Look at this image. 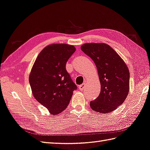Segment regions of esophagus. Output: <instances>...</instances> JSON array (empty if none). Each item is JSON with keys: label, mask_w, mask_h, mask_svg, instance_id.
Masks as SVG:
<instances>
[{"label": "esophagus", "mask_w": 150, "mask_h": 150, "mask_svg": "<svg viewBox=\"0 0 150 150\" xmlns=\"http://www.w3.org/2000/svg\"><path fill=\"white\" fill-rule=\"evenodd\" d=\"M86 89V83H82V84L79 86V89L81 90V91H83Z\"/></svg>", "instance_id": "34e87169"}]
</instances>
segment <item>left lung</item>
<instances>
[{
	"mask_svg": "<svg viewBox=\"0 0 150 150\" xmlns=\"http://www.w3.org/2000/svg\"><path fill=\"white\" fill-rule=\"evenodd\" d=\"M81 50L95 63L101 84L100 95L90 102V107L102 114L112 112L124 102L129 91L127 66L107 44L86 43L82 45Z\"/></svg>",
	"mask_w": 150,
	"mask_h": 150,
	"instance_id": "left-lung-1",
	"label": "left lung"
}]
</instances>
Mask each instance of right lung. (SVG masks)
<instances>
[{"label":"right lung","mask_w":150,"mask_h":150,"mask_svg":"<svg viewBox=\"0 0 150 150\" xmlns=\"http://www.w3.org/2000/svg\"><path fill=\"white\" fill-rule=\"evenodd\" d=\"M76 49L73 45L52 44L38 55L29 75L33 95L50 114L67 109L73 92L77 89L66 69V64Z\"/></svg>","instance_id":"add662e5"}]
</instances>
